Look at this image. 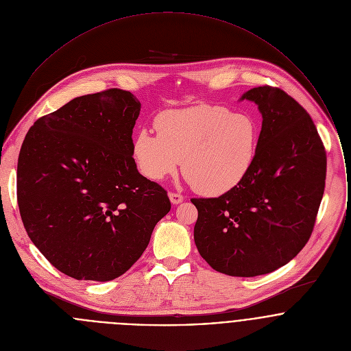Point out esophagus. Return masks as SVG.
Instances as JSON below:
<instances>
[{
	"label": "esophagus",
	"instance_id": "obj_1",
	"mask_svg": "<svg viewBox=\"0 0 351 351\" xmlns=\"http://www.w3.org/2000/svg\"><path fill=\"white\" fill-rule=\"evenodd\" d=\"M169 199L171 201V204L177 205L180 202L184 201V196L182 195H178V193H169Z\"/></svg>",
	"mask_w": 351,
	"mask_h": 351
}]
</instances>
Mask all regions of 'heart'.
I'll return each mask as SVG.
<instances>
[{"label": "heart", "mask_w": 351, "mask_h": 351, "mask_svg": "<svg viewBox=\"0 0 351 351\" xmlns=\"http://www.w3.org/2000/svg\"><path fill=\"white\" fill-rule=\"evenodd\" d=\"M158 134L141 130L132 142L139 171L151 181L182 170L196 191L220 196L237 188L255 162L261 128L249 113L220 105L167 110L155 120Z\"/></svg>", "instance_id": "b5f03b06"}]
</instances>
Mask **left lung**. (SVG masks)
I'll list each match as a JSON object with an SVG mask.
<instances>
[{
  "label": "left lung",
  "instance_id": "obj_1",
  "mask_svg": "<svg viewBox=\"0 0 351 351\" xmlns=\"http://www.w3.org/2000/svg\"><path fill=\"white\" fill-rule=\"evenodd\" d=\"M262 114L255 162L246 178L216 199H192L199 210L195 243L216 271L267 274L308 242L324 192L327 158L308 112L284 90L252 88Z\"/></svg>",
  "mask_w": 351,
  "mask_h": 351
}]
</instances>
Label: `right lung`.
Masks as SVG:
<instances>
[{"label": "right lung", "mask_w": 351, "mask_h": 351, "mask_svg": "<svg viewBox=\"0 0 351 351\" xmlns=\"http://www.w3.org/2000/svg\"><path fill=\"white\" fill-rule=\"evenodd\" d=\"M141 102L109 89L73 99L35 121L17 163V201L28 237L59 271L105 282L149 246L171 205L132 158Z\"/></svg>", "instance_id": "add662e5"}]
</instances>
